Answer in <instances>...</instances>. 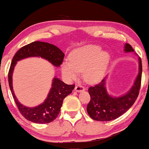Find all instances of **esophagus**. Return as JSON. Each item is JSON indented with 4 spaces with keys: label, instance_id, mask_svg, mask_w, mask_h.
<instances>
[{
    "label": "esophagus",
    "instance_id": "34e87169",
    "mask_svg": "<svg viewBox=\"0 0 149 149\" xmlns=\"http://www.w3.org/2000/svg\"><path fill=\"white\" fill-rule=\"evenodd\" d=\"M84 89H85L84 86H83L82 85H81V84H77L76 86H75V88H74V90L76 91H77V92L84 91Z\"/></svg>",
    "mask_w": 149,
    "mask_h": 149
}]
</instances>
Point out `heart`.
<instances>
[{
  "mask_svg": "<svg viewBox=\"0 0 149 149\" xmlns=\"http://www.w3.org/2000/svg\"><path fill=\"white\" fill-rule=\"evenodd\" d=\"M98 45L89 44L76 48L70 53V62L61 66L63 74L70 80L76 79L84 71V78L89 83L99 81L104 77L110 61V55L101 51Z\"/></svg>",
  "mask_w": 149,
  "mask_h": 149,
  "instance_id": "b5f03b06",
  "label": "heart"
}]
</instances>
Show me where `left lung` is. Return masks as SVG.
<instances>
[{
    "mask_svg": "<svg viewBox=\"0 0 149 149\" xmlns=\"http://www.w3.org/2000/svg\"><path fill=\"white\" fill-rule=\"evenodd\" d=\"M125 52H132L134 49L129 43L125 46ZM139 61V72L134 84L127 93L120 97H112L105 87L106 77L98 84L88 88L91 100L88 103L86 111L93 120L97 121H111L119 118L132 106L137 98L141 82L142 64Z\"/></svg>",
    "mask_w": 149,
    "mask_h": 149,
    "instance_id": "obj_1",
    "label": "left lung"
}]
</instances>
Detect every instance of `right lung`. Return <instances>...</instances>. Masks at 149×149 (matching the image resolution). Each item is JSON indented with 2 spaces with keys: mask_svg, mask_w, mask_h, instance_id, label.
<instances>
[{
  "mask_svg": "<svg viewBox=\"0 0 149 149\" xmlns=\"http://www.w3.org/2000/svg\"><path fill=\"white\" fill-rule=\"evenodd\" d=\"M35 56L48 60L53 65L60 67L63 63L65 54L60 48L48 43L34 41L22 47L13 57L8 72V82L12 95L22 115L32 123L45 124L51 123L57 118L61 111L63 100L68 95L72 93L75 85L66 84L61 79L54 78L53 80L52 88L48 93L47 98L42 104L34 108H28L22 106L17 101L13 90V72L17 61L29 57Z\"/></svg>",
  "mask_w": 149,
  "mask_h": 149,
  "instance_id": "obj_1",
  "label": "right lung"
}]
</instances>
